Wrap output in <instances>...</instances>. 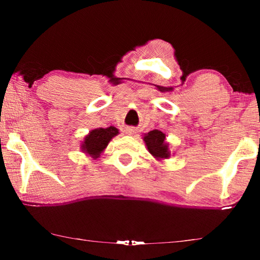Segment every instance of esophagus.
<instances>
[{
  "label": "esophagus",
  "mask_w": 260,
  "mask_h": 260,
  "mask_svg": "<svg viewBox=\"0 0 260 260\" xmlns=\"http://www.w3.org/2000/svg\"><path fill=\"white\" fill-rule=\"evenodd\" d=\"M134 132H135V129L133 128V127H128V128L126 129V133H127V134H129V135L134 134Z\"/></svg>",
  "instance_id": "esophagus-1"
}]
</instances>
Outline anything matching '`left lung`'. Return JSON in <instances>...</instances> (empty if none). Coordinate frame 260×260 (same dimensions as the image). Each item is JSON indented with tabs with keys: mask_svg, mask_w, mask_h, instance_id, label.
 I'll use <instances>...</instances> for the list:
<instances>
[{
	"mask_svg": "<svg viewBox=\"0 0 260 260\" xmlns=\"http://www.w3.org/2000/svg\"><path fill=\"white\" fill-rule=\"evenodd\" d=\"M143 141L146 142L149 152L156 158L157 160L166 159L171 156L169 150V144L165 142V134L158 129L150 131L148 134H144Z\"/></svg>",
	"mask_w": 260,
	"mask_h": 260,
	"instance_id": "8db88e82",
	"label": "left lung"
}]
</instances>
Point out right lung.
<instances>
[{"label": "right lung", "instance_id": "1", "mask_svg": "<svg viewBox=\"0 0 260 260\" xmlns=\"http://www.w3.org/2000/svg\"><path fill=\"white\" fill-rule=\"evenodd\" d=\"M119 134L116 127L110 126L108 128H96L89 132L81 144V150L93 158H99L104 149L108 147L112 138Z\"/></svg>", "mask_w": 260, "mask_h": 260}]
</instances>
